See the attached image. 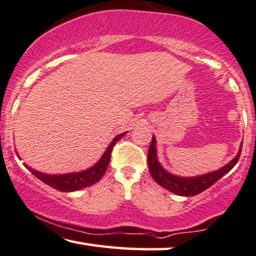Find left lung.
I'll return each instance as SVG.
<instances>
[{
    "label": "left lung",
    "mask_w": 256,
    "mask_h": 256,
    "mask_svg": "<svg viewBox=\"0 0 256 256\" xmlns=\"http://www.w3.org/2000/svg\"><path fill=\"white\" fill-rule=\"evenodd\" d=\"M241 148H242V143L240 144L239 152H238L236 156L230 162L227 163L226 166L220 168V169L211 171V172H208L205 174H200V176L183 177L169 172L160 163L158 156H157L156 138L152 136V143H150L148 150L149 171L156 183L160 185L162 188H166L168 191L178 196H184V197H192V196L199 194L200 192L205 191L206 188L212 186L216 180H219L222 176L228 174L238 163V160H239Z\"/></svg>",
    "instance_id": "1"
}]
</instances>
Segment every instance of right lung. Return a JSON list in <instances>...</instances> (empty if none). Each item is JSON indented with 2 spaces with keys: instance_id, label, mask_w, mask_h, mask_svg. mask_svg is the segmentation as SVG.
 I'll use <instances>...</instances> for the list:
<instances>
[{
  "instance_id": "add662e5",
  "label": "right lung",
  "mask_w": 256,
  "mask_h": 256,
  "mask_svg": "<svg viewBox=\"0 0 256 256\" xmlns=\"http://www.w3.org/2000/svg\"><path fill=\"white\" fill-rule=\"evenodd\" d=\"M127 134V132H122V134H118L115 136V138L112 140V142L108 144L106 152L102 154V156L100 157V160L94 164V166H90L88 169L76 171V172H70V174H44L42 171L34 170L32 168L26 166L24 163V166L28 170L30 171L31 174H34L38 180L44 182L45 184H48V186L56 188V190L62 191V192H73L82 190V188H85L87 186H90V185L96 184V182H99L101 177L104 176V174L106 172L108 163L110 160V154L112 150H113V146H115L118 140ZM17 154V152H16ZM18 158L20 157L18 154H17Z\"/></svg>"
}]
</instances>
